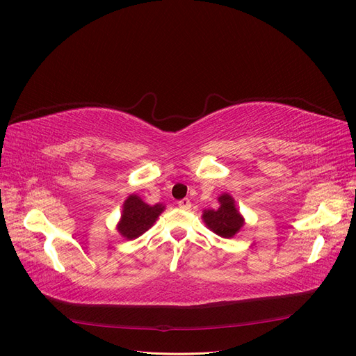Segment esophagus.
Wrapping results in <instances>:
<instances>
[{
  "instance_id": "1",
  "label": "esophagus",
  "mask_w": 356,
  "mask_h": 356,
  "mask_svg": "<svg viewBox=\"0 0 356 356\" xmlns=\"http://www.w3.org/2000/svg\"><path fill=\"white\" fill-rule=\"evenodd\" d=\"M177 205H179V208H181V209H189L191 208V201L188 200V198H185V200H180L179 202H177Z\"/></svg>"
}]
</instances>
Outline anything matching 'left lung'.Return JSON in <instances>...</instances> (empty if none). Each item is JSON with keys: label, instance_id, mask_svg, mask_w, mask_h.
Masks as SVG:
<instances>
[{"label": "left lung", "instance_id": "8db88e82", "mask_svg": "<svg viewBox=\"0 0 356 356\" xmlns=\"http://www.w3.org/2000/svg\"><path fill=\"white\" fill-rule=\"evenodd\" d=\"M217 209H205L202 213V221L205 226L220 238L232 239L245 226V218L236 207V201L230 193H221L218 198Z\"/></svg>", "mask_w": 356, "mask_h": 356}]
</instances>
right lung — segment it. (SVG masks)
<instances>
[{"label":"right lung","instance_id":"right-lung-1","mask_svg":"<svg viewBox=\"0 0 356 356\" xmlns=\"http://www.w3.org/2000/svg\"><path fill=\"white\" fill-rule=\"evenodd\" d=\"M164 209V204L149 205L147 202H143L140 196L131 193L123 202L122 216L117 222L115 229L122 234V238L127 241H134L154 226V222L160 217Z\"/></svg>","mask_w":356,"mask_h":356}]
</instances>
